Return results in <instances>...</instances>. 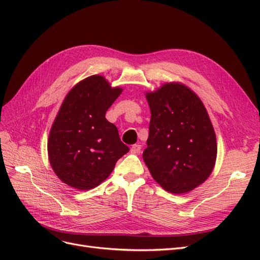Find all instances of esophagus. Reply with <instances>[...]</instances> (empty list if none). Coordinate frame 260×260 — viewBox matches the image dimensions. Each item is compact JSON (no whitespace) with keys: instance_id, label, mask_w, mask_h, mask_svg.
<instances>
[{"instance_id":"34e87169","label":"esophagus","mask_w":260,"mask_h":260,"mask_svg":"<svg viewBox=\"0 0 260 260\" xmlns=\"http://www.w3.org/2000/svg\"><path fill=\"white\" fill-rule=\"evenodd\" d=\"M141 148H142V146H141L140 144H133L130 148V152L132 154H138L141 152Z\"/></svg>"}]
</instances>
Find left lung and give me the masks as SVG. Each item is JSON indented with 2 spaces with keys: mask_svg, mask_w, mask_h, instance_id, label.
I'll list each match as a JSON object with an SVG mask.
<instances>
[{
  "mask_svg": "<svg viewBox=\"0 0 260 260\" xmlns=\"http://www.w3.org/2000/svg\"><path fill=\"white\" fill-rule=\"evenodd\" d=\"M146 99L152 114L146 166L166 191L190 192L209 177L216 161V135L206 109L180 83L164 84Z\"/></svg>",
  "mask_w": 260,
  "mask_h": 260,
  "instance_id": "1",
  "label": "left lung"
}]
</instances>
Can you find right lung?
Returning a JSON list of instances; mask_svg holds the SVG:
<instances>
[{
    "mask_svg": "<svg viewBox=\"0 0 260 260\" xmlns=\"http://www.w3.org/2000/svg\"><path fill=\"white\" fill-rule=\"evenodd\" d=\"M121 91L104 77L91 76L67 94L48 143L51 166L64 183L78 190L95 187L129 152L116 125L105 118Z\"/></svg>",
    "mask_w": 260,
    "mask_h": 260,
    "instance_id": "add662e5",
    "label": "right lung"
}]
</instances>
